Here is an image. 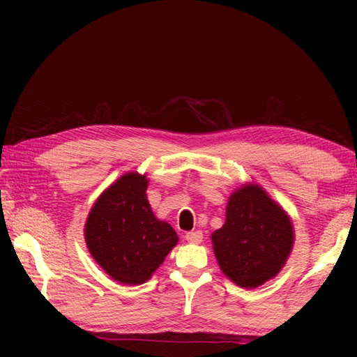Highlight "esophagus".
<instances>
[{"label":"esophagus","mask_w":357,"mask_h":357,"mask_svg":"<svg viewBox=\"0 0 357 357\" xmlns=\"http://www.w3.org/2000/svg\"><path fill=\"white\" fill-rule=\"evenodd\" d=\"M185 241L188 244H201L202 242V231H188L185 234Z\"/></svg>","instance_id":"esophagus-1"}]
</instances>
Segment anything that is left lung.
I'll use <instances>...</instances> for the list:
<instances>
[{
  "label": "left lung",
  "mask_w": 357,
  "mask_h": 357,
  "mask_svg": "<svg viewBox=\"0 0 357 357\" xmlns=\"http://www.w3.org/2000/svg\"><path fill=\"white\" fill-rule=\"evenodd\" d=\"M219 268L242 288L261 287L279 275L294 244L291 218L259 184L236 188L225 222L211 233Z\"/></svg>",
  "instance_id": "1"
}]
</instances>
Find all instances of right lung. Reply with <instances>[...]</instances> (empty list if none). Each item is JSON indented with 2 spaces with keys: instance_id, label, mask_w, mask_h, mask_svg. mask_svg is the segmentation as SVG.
I'll list each match as a JSON object with an SVG mask.
<instances>
[{
  "instance_id": "1",
  "label": "right lung",
  "mask_w": 357,
  "mask_h": 357,
  "mask_svg": "<svg viewBox=\"0 0 357 357\" xmlns=\"http://www.w3.org/2000/svg\"><path fill=\"white\" fill-rule=\"evenodd\" d=\"M147 187V174L124 173L98 196L84 225L95 262L124 285L147 282L179 241L151 211Z\"/></svg>"
}]
</instances>
